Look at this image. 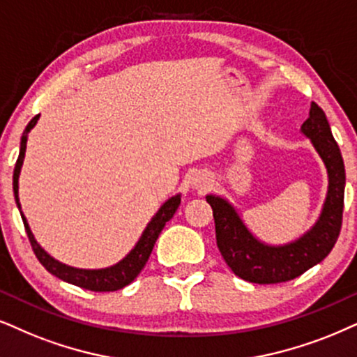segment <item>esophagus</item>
I'll return each instance as SVG.
<instances>
[{"mask_svg": "<svg viewBox=\"0 0 357 357\" xmlns=\"http://www.w3.org/2000/svg\"><path fill=\"white\" fill-rule=\"evenodd\" d=\"M211 184H212V178L207 171H196V173L191 176V179H189V186H191L194 191H199V192H204Z\"/></svg>", "mask_w": 357, "mask_h": 357, "instance_id": "34e87169", "label": "esophagus"}]
</instances>
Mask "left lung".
Here are the masks:
<instances>
[{
  "mask_svg": "<svg viewBox=\"0 0 357 357\" xmlns=\"http://www.w3.org/2000/svg\"><path fill=\"white\" fill-rule=\"evenodd\" d=\"M300 132L310 139L323 161L328 191L317 222L298 238L280 245L260 241L247 227L232 202L218 194L206 196L214 212L215 238L220 254L232 272L247 282L265 285L300 277L326 259L340 236L346 186L344 161L326 115L314 102H311L310 115Z\"/></svg>",
  "mask_w": 357,
  "mask_h": 357,
  "instance_id": "obj_1",
  "label": "left lung"
}]
</instances>
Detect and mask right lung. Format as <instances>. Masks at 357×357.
I'll return each mask as SVG.
<instances>
[{"label": "right lung", "instance_id": "add662e5", "mask_svg": "<svg viewBox=\"0 0 357 357\" xmlns=\"http://www.w3.org/2000/svg\"><path fill=\"white\" fill-rule=\"evenodd\" d=\"M39 116L40 114L36 115L34 119L29 121L28 126H26L24 132H22L20 156H17L15 173H13V191H15L16 206L21 212V219L22 222H24L26 234H28L29 237L31 247H33L38 260L43 264V267L46 268L49 273H52L54 277L64 280V282L70 283V285L85 288V290H92V291L120 290V288H123L128 285V283H132L133 280L138 277V273L142 272V268L146 265L153 247H155L158 236H160L166 222L173 218L176 209H178L179 204H181V192L174 194V196H171L169 199H166L163 204H161L160 209L156 211V214L153 215L150 222L146 224L145 231L142 232V236H139L138 242L135 243L133 249L130 250L120 261H116V264L105 268H77V267H70V265L67 264H62V261L54 259L51 254H47V252L39 245V242L36 241L34 234L31 231L28 224V219H26V215L22 214L21 202H20V174H21L22 163H24L28 135L31 130L34 128L36 123H38Z\"/></svg>", "mask_w": 357, "mask_h": 357}]
</instances>
